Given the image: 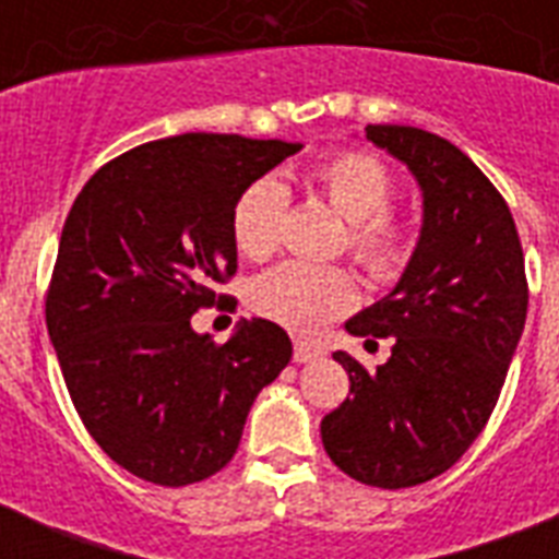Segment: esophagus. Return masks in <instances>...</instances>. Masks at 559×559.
I'll list each match as a JSON object with an SVG mask.
<instances>
[{"mask_svg": "<svg viewBox=\"0 0 559 559\" xmlns=\"http://www.w3.org/2000/svg\"><path fill=\"white\" fill-rule=\"evenodd\" d=\"M322 354L324 350L319 348V345H313V342L298 340L296 350H293V359H296V362H313V359H319Z\"/></svg>", "mask_w": 559, "mask_h": 559, "instance_id": "34e87169", "label": "esophagus"}]
</instances>
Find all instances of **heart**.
Instances as JSON below:
<instances>
[{
    "label": "heart",
    "mask_w": 559,
    "mask_h": 559,
    "mask_svg": "<svg viewBox=\"0 0 559 559\" xmlns=\"http://www.w3.org/2000/svg\"><path fill=\"white\" fill-rule=\"evenodd\" d=\"M310 186L348 219V249L371 278L391 281L412 258V231L389 214L394 182L377 156L340 151L310 174ZM289 193L278 179L261 177L246 186L231 209V235L249 258H266L278 249ZM357 305V281L342 266H313L289 261L263 272L252 287V307L272 322L296 333H316Z\"/></svg>",
    "instance_id": "1"
}]
</instances>
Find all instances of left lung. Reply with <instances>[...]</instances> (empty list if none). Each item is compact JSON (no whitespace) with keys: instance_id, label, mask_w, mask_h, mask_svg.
Returning <instances> with one entry per match:
<instances>
[{"instance_id":"obj_1","label":"left lung","mask_w":559,"mask_h":559,"mask_svg":"<svg viewBox=\"0 0 559 559\" xmlns=\"http://www.w3.org/2000/svg\"><path fill=\"white\" fill-rule=\"evenodd\" d=\"M366 139L412 170L424 226L397 287L345 322L366 342L391 336L368 373L336 350L350 397L322 420L342 473L400 490L441 476L493 412L528 313L525 258L508 202L469 156L417 127L368 124Z\"/></svg>"}]
</instances>
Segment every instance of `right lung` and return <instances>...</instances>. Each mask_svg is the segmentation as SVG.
I'll return each mask as SVG.
<instances>
[{"label":"right lung","mask_w":559,"mask_h":559,"mask_svg":"<svg viewBox=\"0 0 559 559\" xmlns=\"http://www.w3.org/2000/svg\"><path fill=\"white\" fill-rule=\"evenodd\" d=\"M301 151L281 139L186 133L95 170L66 217L46 324L83 426L127 473L162 487L214 476L254 397L293 357L287 331L240 322L226 345L191 328L237 272L231 209Z\"/></svg>","instance_id":"obj_1"}]
</instances>
